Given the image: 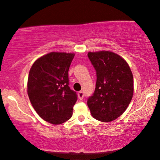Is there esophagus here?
<instances>
[{
    "label": "esophagus",
    "mask_w": 160,
    "mask_h": 160,
    "mask_svg": "<svg viewBox=\"0 0 160 160\" xmlns=\"http://www.w3.org/2000/svg\"><path fill=\"white\" fill-rule=\"evenodd\" d=\"M78 98H79V100H83V98H84V93H83V92H82V91L78 92Z\"/></svg>",
    "instance_id": "1"
}]
</instances>
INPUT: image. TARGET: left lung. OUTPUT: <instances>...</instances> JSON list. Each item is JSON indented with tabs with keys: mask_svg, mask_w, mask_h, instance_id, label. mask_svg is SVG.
<instances>
[{
	"mask_svg": "<svg viewBox=\"0 0 160 160\" xmlns=\"http://www.w3.org/2000/svg\"><path fill=\"white\" fill-rule=\"evenodd\" d=\"M87 55L97 75L95 92L87 106L95 119L111 122L125 111L132 100V71L128 62L112 52H89Z\"/></svg>",
	"mask_w": 160,
	"mask_h": 160,
	"instance_id": "8db88e82",
	"label": "left lung"
}]
</instances>
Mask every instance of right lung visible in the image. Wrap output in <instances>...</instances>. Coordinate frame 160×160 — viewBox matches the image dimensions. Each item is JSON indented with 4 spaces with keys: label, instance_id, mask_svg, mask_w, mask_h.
<instances>
[{
    "label": "right lung",
    "instance_id": "add662e5",
    "mask_svg": "<svg viewBox=\"0 0 160 160\" xmlns=\"http://www.w3.org/2000/svg\"><path fill=\"white\" fill-rule=\"evenodd\" d=\"M75 54L50 52L32 65L28 94L32 107L46 122L60 124L71 119L77 100L69 87L68 70Z\"/></svg>",
    "mask_w": 160,
    "mask_h": 160
}]
</instances>
